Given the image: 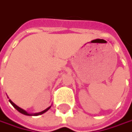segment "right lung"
<instances>
[{"label": "right lung", "instance_id": "1", "mask_svg": "<svg viewBox=\"0 0 132 132\" xmlns=\"http://www.w3.org/2000/svg\"><path fill=\"white\" fill-rule=\"evenodd\" d=\"M10 101V102L12 104V105L19 111V112H20L21 113H22V114H24V115H27V116H38V115H41V114H43V113H45L46 111H48L49 109H50L51 106L50 107H48V108H46L45 110H44V111H41V112H39V113H28L26 111H24V110H23L22 108H19V106H17V105H15V103H13L12 101L10 99L9 100Z\"/></svg>", "mask_w": 132, "mask_h": 132}]
</instances>
